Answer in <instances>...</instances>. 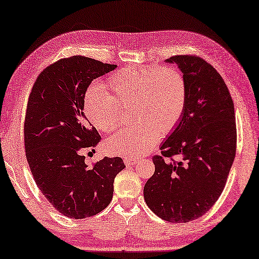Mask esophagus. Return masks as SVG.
I'll return each mask as SVG.
<instances>
[{"label":"esophagus","mask_w":259,"mask_h":259,"mask_svg":"<svg viewBox=\"0 0 259 259\" xmlns=\"http://www.w3.org/2000/svg\"><path fill=\"white\" fill-rule=\"evenodd\" d=\"M137 161H138V158H125L124 159L125 165H135Z\"/></svg>","instance_id":"esophagus-1"}]
</instances>
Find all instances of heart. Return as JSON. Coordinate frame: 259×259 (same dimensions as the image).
Wrapping results in <instances>:
<instances>
[{
	"label": "heart",
	"mask_w": 259,
	"mask_h": 259,
	"mask_svg": "<svg viewBox=\"0 0 259 259\" xmlns=\"http://www.w3.org/2000/svg\"><path fill=\"white\" fill-rule=\"evenodd\" d=\"M106 88L90 87L83 98L87 117L104 133L121 123L123 109H130L134 123L106 140L108 153L126 158L143 156L177 127L186 110L185 75L170 66H132L113 73Z\"/></svg>",
	"instance_id": "obj_1"
}]
</instances>
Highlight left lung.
<instances>
[{
	"label": "left lung",
	"mask_w": 259,
	"mask_h": 259,
	"mask_svg": "<svg viewBox=\"0 0 259 259\" xmlns=\"http://www.w3.org/2000/svg\"><path fill=\"white\" fill-rule=\"evenodd\" d=\"M166 62L185 75L187 105L161 155L153 157L155 172L144 198L157 217L187 223L209 211L225 187L236 154L234 103L223 78L204 59L177 55Z\"/></svg>",
	"instance_id": "8db88e82"
}]
</instances>
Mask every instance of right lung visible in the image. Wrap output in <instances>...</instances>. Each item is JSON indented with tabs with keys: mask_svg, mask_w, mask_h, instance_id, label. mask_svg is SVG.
<instances>
[{
	"mask_svg": "<svg viewBox=\"0 0 259 259\" xmlns=\"http://www.w3.org/2000/svg\"><path fill=\"white\" fill-rule=\"evenodd\" d=\"M116 65L83 56L59 59L39 73L30 91L24 121L25 153L36 185L62 215L85 219L111 202L121 157H104L88 167L85 149L101 136L83 113L88 87Z\"/></svg>",
	"mask_w": 259,
	"mask_h": 259,
	"instance_id": "right-lung-1",
	"label": "right lung"
}]
</instances>
